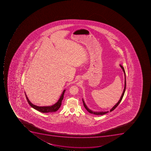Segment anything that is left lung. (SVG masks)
Returning a JSON list of instances; mask_svg holds the SVG:
<instances>
[{"instance_id":"obj_1","label":"left lung","mask_w":151,"mask_h":151,"mask_svg":"<svg viewBox=\"0 0 151 151\" xmlns=\"http://www.w3.org/2000/svg\"><path fill=\"white\" fill-rule=\"evenodd\" d=\"M120 67H121V68L122 69L123 71L124 72V75H125V86H124V89L123 92L122 94V95H121V97H120V100H119V101H118V103L116 104L114 106V107L111 109L110 110V112H111L112 111H113L116 108L117 106L119 105V104H120V102H121V100L122 99L124 95V93H125V91H126V73H125V69L122 66V65H120ZM83 106H84V108H86V109L87 111H88L89 112V113H91V114H95V115H104V114H106V113L109 112V111H101V112H97V111H91V109H90L88 108L87 106H86V105L85 104V102H84V101H83Z\"/></svg>"}]
</instances>
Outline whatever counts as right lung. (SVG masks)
<instances>
[{
    "label": "right lung",
    "mask_w": 151,
    "mask_h": 151,
    "mask_svg": "<svg viewBox=\"0 0 151 151\" xmlns=\"http://www.w3.org/2000/svg\"><path fill=\"white\" fill-rule=\"evenodd\" d=\"M65 91V90L63 91L60 99H59V100H58L57 102H56V104L53 105L52 106H42V107L36 106L35 105L32 104L31 101H29L28 98L27 96L26 95L25 92L24 93H25V96H26L27 101L28 104H29L31 107L33 108V109H36L37 111L41 112L42 113H49V112H54L57 111L59 109V108L60 107L61 105V102H62V100H63V98H64V94Z\"/></svg>",
    "instance_id": "add662e5"
}]
</instances>
